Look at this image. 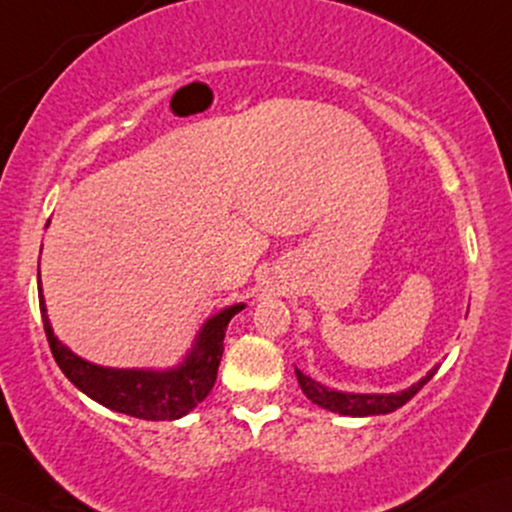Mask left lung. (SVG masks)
Wrapping results in <instances>:
<instances>
[{"label":"left lung","instance_id":"1","mask_svg":"<svg viewBox=\"0 0 512 512\" xmlns=\"http://www.w3.org/2000/svg\"><path fill=\"white\" fill-rule=\"evenodd\" d=\"M297 383H300L302 392L307 394V399H312L314 404H319L321 409H328L333 413H342V416H378V413H392L397 411L399 406H404L406 401L416 397V394L423 390V385L435 375V371H430L423 380L416 385H411L409 390L399 392V394H345V392H335V390H326V387L316 383V380L307 378L302 371H297Z\"/></svg>","mask_w":512,"mask_h":512}]
</instances>
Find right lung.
Listing matches in <instances>:
<instances>
[{"label": "right lung", "mask_w": 512, "mask_h": 512, "mask_svg": "<svg viewBox=\"0 0 512 512\" xmlns=\"http://www.w3.org/2000/svg\"><path fill=\"white\" fill-rule=\"evenodd\" d=\"M243 304L224 309L212 316L198 335L196 347L184 361V366L165 373L151 371H115V368L94 366L89 361L75 357L54 338L47 309H44L40 288V312L47 342L54 354L58 368L77 390L92 397L108 409L134 416L141 420H177L208 397L217 380V368L224 354V331L231 316L238 314Z\"/></svg>", "instance_id": "add662e5"}]
</instances>
